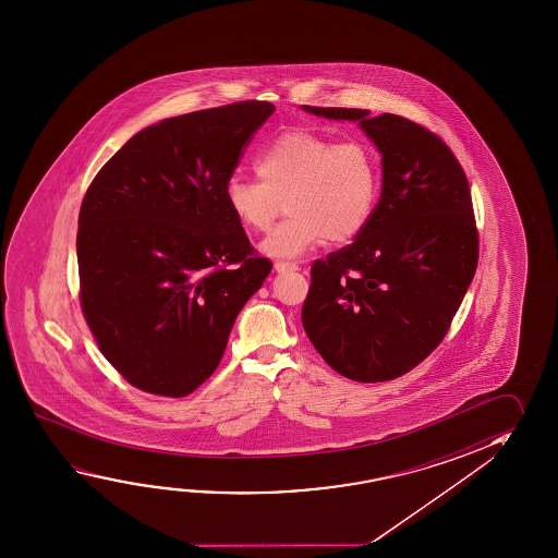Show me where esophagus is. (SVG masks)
Wrapping results in <instances>:
<instances>
[{"mask_svg":"<svg viewBox=\"0 0 558 558\" xmlns=\"http://www.w3.org/2000/svg\"><path fill=\"white\" fill-rule=\"evenodd\" d=\"M275 270L276 272H293V270H300V266L295 263H288V260H276Z\"/></svg>","mask_w":558,"mask_h":558,"instance_id":"obj_1","label":"esophagus"}]
</instances>
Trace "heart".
<instances>
[{
    "instance_id": "heart-1",
    "label": "heart",
    "mask_w": 558,
    "mask_h": 558,
    "mask_svg": "<svg viewBox=\"0 0 558 558\" xmlns=\"http://www.w3.org/2000/svg\"><path fill=\"white\" fill-rule=\"evenodd\" d=\"M255 169L258 181L229 179L226 202L243 228L268 233L286 201L290 218L263 245L270 256H300L327 239L348 243L374 216L379 159L362 140L286 130L258 154Z\"/></svg>"
}]
</instances>
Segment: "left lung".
<instances>
[{
  "label": "left lung",
  "mask_w": 558,
  "mask_h": 558,
  "mask_svg": "<svg viewBox=\"0 0 558 558\" xmlns=\"http://www.w3.org/2000/svg\"><path fill=\"white\" fill-rule=\"evenodd\" d=\"M303 109L357 120L384 156L381 196L366 229L311 266L303 329L338 374L362 384L391 381L436 350L475 276L478 231L469 181L446 142L412 120Z\"/></svg>",
  "instance_id": "obj_1"
}]
</instances>
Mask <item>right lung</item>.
Segmentation results:
<instances>
[{"mask_svg": "<svg viewBox=\"0 0 558 558\" xmlns=\"http://www.w3.org/2000/svg\"><path fill=\"white\" fill-rule=\"evenodd\" d=\"M272 112V102L239 101L161 120L130 137L83 196V317L102 356L146 393L179 399L201 387L272 270L226 202Z\"/></svg>", "mask_w": 558, "mask_h": 558, "instance_id": "right-lung-1", "label": "right lung"}]
</instances>
